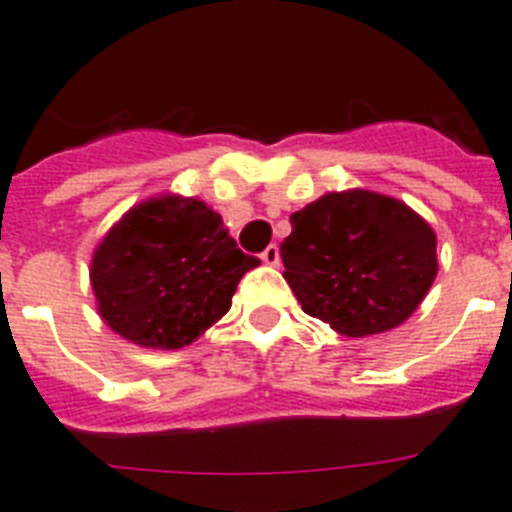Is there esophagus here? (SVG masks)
<instances>
[{
	"label": "esophagus",
	"mask_w": 512,
	"mask_h": 512,
	"mask_svg": "<svg viewBox=\"0 0 512 512\" xmlns=\"http://www.w3.org/2000/svg\"><path fill=\"white\" fill-rule=\"evenodd\" d=\"M260 257H262V262H265V265H270V267L280 265V250L275 245H267L265 252H262Z\"/></svg>",
	"instance_id": "esophagus-1"
}]
</instances>
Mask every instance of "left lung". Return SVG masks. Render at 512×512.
I'll return each mask as SVG.
<instances>
[{"instance_id":"obj_1","label":"left lung","mask_w":512,"mask_h":512,"mask_svg":"<svg viewBox=\"0 0 512 512\" xmlns=\"http://www.w3.org/2000/svg\"><path fill=\"white\" fill-rule=\"evenodd\" d=\"M290 227L280 245L283 278L308 316L344 336L403 324L439 270L434 229L382 193H326L290 214Z\"/></svg>"}]
</instances>
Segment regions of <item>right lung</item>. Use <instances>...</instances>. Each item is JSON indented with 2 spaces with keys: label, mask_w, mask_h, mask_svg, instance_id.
I'll return each instance as SVG.
<instances>
[{
  "label": "right lung",
  "mask_w": 512,
  "mask_h": 512,
  "mask_svg": "<svg viewBox=\"0 0 512 512\" xmlns=\"http://www.w3.org/2000/svg\"><path fill=\"white\" fill-rule=\"evenodd\" d=\"M257 265L204 201L158 196L132 206L101 239L91 288L99 316L119 336L181 349L222 319L242 275Z\"/></svg>",
  "instance_id": "1"
}]
</instances>
